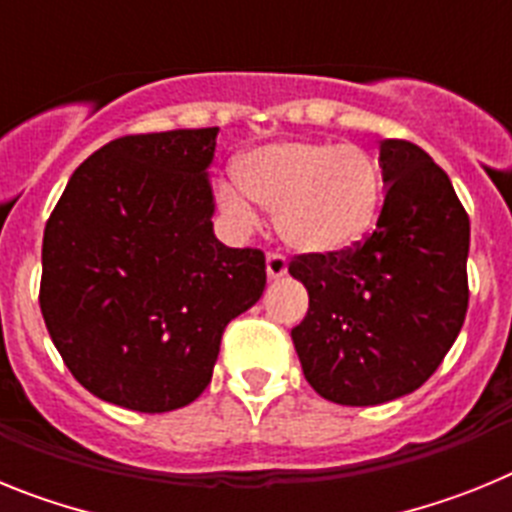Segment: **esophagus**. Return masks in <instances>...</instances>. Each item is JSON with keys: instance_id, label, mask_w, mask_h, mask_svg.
<instances>
[{"instance_id": "34e87169", "label": "esophagus", "mask_w": 512, "mask_h": 512, "mask_svg": "<svg viewBox=\"0 0 512 512\" xmlns=\"http://www.w3.org/2000/svg\"><path fill=\"white\" fill-rule=\"evenodd\" d=\"M266 274H269V279H282L287 274V259H284L282 253L271 251L266 256Z\"/></svg>"}]
</instances>
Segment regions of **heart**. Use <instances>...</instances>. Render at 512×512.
I'll use <instances>...</instances> for the list:
<instances>
[{"mask_svg": "<svg viewBox=\"0 0 512 512\" xmlns=\"http://www.w3.org/2000/svg\"><path fill=\"white\" fill-rule=\"evenodd\" d=\"M238 187L220 184L217 202L241 228L256 225V205L274 212L287 246L312 256L341 253L372 228L382 200L374 158L351 143L277 140L238 161Z\"/></svg>", "mask_w": 512, "mask_h": 512, "instance_id": "obj_1", "label": "heart"}]
</instances>
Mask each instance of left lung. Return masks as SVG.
I'll return each mask as SVG.
<instances>
[{
    "label": "left lung",
    "instance_id": "1",
    "mask_svg": "<svg viewBox=\"0 0 512 512\" xmlns=\"http://www.w3.org/2000/svg\"><path fill=\"white\" fill-rule=\"evenodd\" d=\"M377 228L341 253L289 264L310 297L292 328L320 397L366 408L410 395L454 346L469 305V215L451 179L410 140H382Z\"/></svg>",
    "mask_w": 512,
    "mask_h": 512
}]
</instances>
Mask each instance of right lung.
I'll use <instances>...</instances> for the list:
<instances>
[{"label":"right lung","instance_id":"1","mask_svg":"<svg viewBox=\"0 0 512 512\" xmlns=\"http://www.w3.org/2000/svg\"><path fill=\"white\" fill-rule=\"evenodd\" d=\"M217 128L110 140L71 174L43 233L40 312L99 400L169 413L205 392L225 325L264 295L259 248L215 238Z\"/></svg>","mask_w":512,"mask_h":512}]
</instances>
